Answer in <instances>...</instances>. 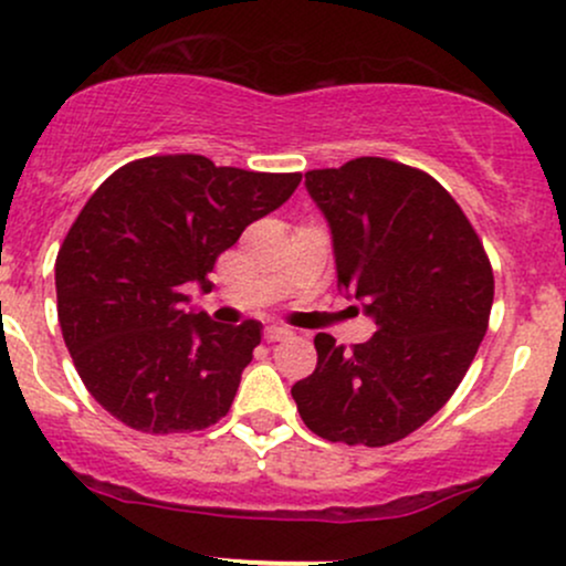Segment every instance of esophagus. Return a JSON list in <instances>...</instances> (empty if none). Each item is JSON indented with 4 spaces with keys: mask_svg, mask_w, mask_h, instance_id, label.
Returning <instances> with one entry per match:
<instances>
[{
    "mask_svg": "<svg viewBox=\"0 0 566 566\" xmlns=\"http://www.w3.org/2000/svg\"><path fill=\"white\" fill-rule=\"evenodd\" d=\"M292 333L290 329H284V327H265L263 329V337H265V343H279V340H287Z\"/></svg>",
    "mask_w": 566,
    "mask_h": 566,
    "instance_id": "1",
    "label": "esophagus"
}]
</instances>
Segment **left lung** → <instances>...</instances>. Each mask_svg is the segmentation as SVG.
I'll use <instances>...</instances> for the list:
<instances>
[{"label":"left lung","instance_id":"8db88e82","mask_svg":"<svg viewBox=\"0 0 566 566\" xmlns=\"http://www.w3.org/2000/svg\"><path fill=\"white\" fill-rule=\"evenodd\" d=\"M333 229L337 290L375 316L367 343L314 337L316 369L292 386L327 441L386 447L450 401L486 333L495 276L482 239L439 180L382 157L305 172Z\"/></svg>","mask_w":566,"mask_h":566}]
</instances>
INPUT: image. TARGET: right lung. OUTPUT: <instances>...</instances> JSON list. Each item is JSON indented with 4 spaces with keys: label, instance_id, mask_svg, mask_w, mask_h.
<instances>
[{
    "label": "right lung",
    "instance_id": "obj_1",
    "mask_svg": "<svg viewBox=\"0 0 566 566\" xmlns=\"http://www.w3.org/2000/svg\"><path fill=\"white\" fill-rule=\"evenodd\" d=\"M301 172L216 167L159 154L108 175L55 258L57 322L93 399L143 433H188L231 409L261 322L186 314L220 252L292 197Z\"/></svg>",
    "mask_w": 566,
    "mask_h": 566
}]
</instances>
